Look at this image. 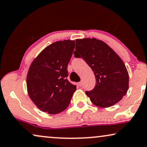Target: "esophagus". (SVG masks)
Listing matches in <instances>:
<instances>
[{
    "instance_id": "34e87169",
    "label": "esophagus",
    "mask_w": 147,
    "mask_h": 147,
    "mask_svg": "<svg viewBox=\"0 0 147 147\" xmlns=\"http://www.w3.org/2000/svg\"><path fill=\"white\" fill-rule=\"evenodd\" d=\"M78 85H79V87H82V86H83V83H82V81L79 82V83H78Z\"/></svg>"
}]
</instances>
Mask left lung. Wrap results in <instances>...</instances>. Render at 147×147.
Listing matches in <instances>:
<instances>
[{
    "instance_id": "left-lung-1",
    "label": "left lung",
    "mask_w": 147,
    "mask_h": 147,
    "mask_svg": "<svg viewBox=\"0 0 147 147\" xmlns=\"http://www.w3.org/2000/svg\"><path fill=\"white\" fill-rule=\"evenodd\" d=\"M76 58H82L91 68L95 87L85 93L94 105L109 107L122 99L129 87V76L120 56L103 41L95 38L75 40Z\"/></svg>"
}]
</instances>
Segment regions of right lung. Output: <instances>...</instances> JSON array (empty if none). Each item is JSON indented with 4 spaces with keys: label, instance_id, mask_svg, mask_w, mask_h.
Listing matches in <instances>:
<instances>
[{
    "label": "right lung",
    "instance_id": "obj_1",
    "mask_svg": "<svg viewBox=\"0 0 147 147\" xmlns=\"http://www.w3.org/2000/svg\"><path fill=\"white\" fill-rule=\"evenodd\" d=\"M75 41L52 43L33 60L27 75V93L41 111L57 114L67 108L76 85L67 79Z\"/></svg>",
    "mask_w": 147,
    "mask_h": 147
}]
</instances>
